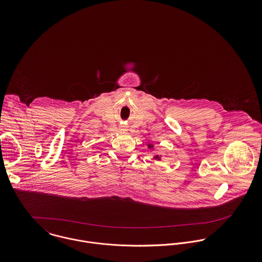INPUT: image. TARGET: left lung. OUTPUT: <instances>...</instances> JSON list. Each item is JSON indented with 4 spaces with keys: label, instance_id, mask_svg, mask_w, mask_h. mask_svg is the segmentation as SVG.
Wrapping results in <instances>:
<instances>
[{
    "label": "left lung",
    "instance_id": "left-lung-1",
    "mask_svg": "<svg viewBox=\"0 0 262 262\" xmlns=\"http://www.w3.org/2000/svg\"><path fill=\"white\" fill-rule=\"evenodd\" d=\"M148 147H149V148H151V147H152V145H148ZM154 158H155V159H158V160H159V156H158V155H156V156H155V157H154Z\"/></svg>",
    "mask_w": 262,
    "mask_h": 262
}]
</instances>
